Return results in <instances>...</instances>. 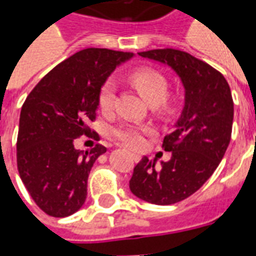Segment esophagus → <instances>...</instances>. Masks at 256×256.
I'll return each instance as SVG.
<instances>
[{
  "label": "esophagus",
  "instance_id": "34e87169",
  "mask_svg": "<svg viewBox=\"0 0 256 256\" xmlns=\"http://www.w3.org/2000/svg\"><path fill=\"white\" fill-rule=\"evenodd\" d=\"M130 156H132V159H133L134 162H140V155H137V154H130Z\"/></svg>",
  "mask_w": 256,
  "mask_h": 256
}]
</instances>
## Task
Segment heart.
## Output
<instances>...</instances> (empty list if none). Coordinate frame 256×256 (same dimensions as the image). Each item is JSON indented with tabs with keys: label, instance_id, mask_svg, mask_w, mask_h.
<instances>
[{
	"label": "heart",
	"instance_id": "obj_1",
	"mask_svg": "<svg viewBox=\"0 0 256 256\" xmlns=\"http://www.w3.org/2000/svg\"><path fill=\"white\" fill-rule=\"evenodd\" d=\"M128 80L150 104H154V106L158 104V111L160 114L170 115L174 112L176 102L170 96H167L168 80L160 71L148 67L137 68L128 74ZM97 100L102 112L108 114L114 110L115 101H116V84L112 79H108L101 84ZM150 133V128L146 126H136V124H128V123L118 126L112 132L115 138L133 150L142 148L145 142L144 136Z\"/></svg>",
	"mask_w": 256,
	"mask_h": 256
}]
</instances>
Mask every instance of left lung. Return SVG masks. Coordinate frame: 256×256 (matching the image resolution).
<instances>
[{
	"instance_id": "obj_1",
	"label": "left lung",
	"mask_w": 256,
	"mask_h": 256,
	"mask_svg": "<svg viewBox=\"0 0 256 256\" xmlns=\"http://www.w3.org/2000/svg\"><path fill=\"white\" fill-rule=\"evenodd\" d=\"M138 54L170 66L185 88L182 115L162 145L170 160L155 166L144 156L128 182L137 198L168 206L202 188L220 163L230 142L233 98L225 76L189 53L166 48Z\"/></svg>"
}]
</instances>
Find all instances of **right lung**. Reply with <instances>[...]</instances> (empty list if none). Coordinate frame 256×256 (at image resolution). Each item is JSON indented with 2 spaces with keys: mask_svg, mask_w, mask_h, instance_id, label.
Wrapping results in <instances>:
<instances>
[{
  "mask_svg": "<svg viewBox=\"0 0 256 256\" xmlns=\"http://www.w3.org/2000/svg\"><path fill=\"white\" fill-rule=\"evenodd\" d=\"M130 52L88 48L58 64L36 84L22 106L16 142L18 170L31 198L45 214L64 218L84 206L88 178L97 158L106 150H75L90 130L98 92L110 74Z\"/></svg>",
  "mask_w": 256,
  "mask_h": 256,
  "instance_id": "1",
  "label": "right lung"
}]
</instances>
